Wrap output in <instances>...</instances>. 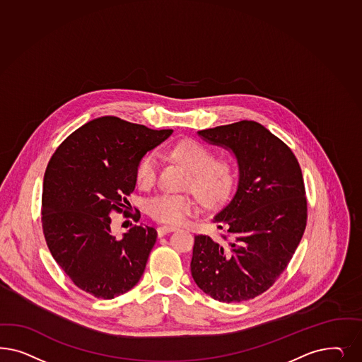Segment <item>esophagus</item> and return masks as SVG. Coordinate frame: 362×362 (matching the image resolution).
I'll return each instance as SVG.
<instances>
[{"label":"esophagus","mask_w":362,"mask_h":362,"mask_svg":"<svg viewBox=\"0 0 362 362\" xmlns=\"http://www.w3.org/2000/svg\"><path fill=\"white\" fill-rule=\"evenodd\" d=\"M175 230H177V228L175 226H169V225H163V226L157 228V233H158L160 237H163L165 234L172 233Z\"/></svg>","instance_id":"1"}]
</instances>
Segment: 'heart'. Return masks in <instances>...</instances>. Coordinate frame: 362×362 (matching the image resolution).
<instances>
[{"label":"heart","mask_w":362,"mask_h":362,"mask_svg":"<svg viewBox=\"0 0 362 362\" xmlns=\"http://www.w3.org/2000/svg\"><path fill=\"white\" fill-rule=\"evenodd\" d=\"M172 157L190 170L187 187H192L206 205H216L228 197L234 184L232 163L214 160L213 153L197 141L184 140L170 149ZM158 173V157L146 154L137 166L136 178L142 187H152ZM148 210L154 220L177 225L196 210V199L190 194H160L149 201Z\"/></svg>","instance_id":"heart-1"}]
</instances>
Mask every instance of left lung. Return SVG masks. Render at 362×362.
Returning <instances> with one entry per match:
<instances>
[{"label":"left lung","instance_id":"1","mask_svg":"<svg viewBox=\"0 0 362 362\" xmlns=\"http://www.w3.org/2000/svg\"><path fill=\"white\" fill-rule=\"evenodd\" d=\"M234 156L238 182L211 221L220 240L194 237L190 272L199 289L221 303L255 298L279 279L303 238L306 197L292 151L255 121L197 132Z\"/></svg>","mask_w":362,"mask_h":362}]
</instances>
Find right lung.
Masks as SVG:
<instances>
[{
  "label": "right lung",
  "mask_w": 362,
  "mask_h": 362,
  "mask_svg": "<svg viewBox=\"0 0 362 362\" xmlns=\"http://www.w3.org/2000/svg\"><path fill=\"white\" fill-rule=\"evenodd\" d=\"M172 133L98 117L52 156L42 187L44 235L56 262L83 292L110 300L142 277L156 229L141 223L117 237L110 216L128 213L139 163ZM133 218L139 221L140 211Z\"/></svg>",
  "instance_id": "obj_1"
}]
</instances>
